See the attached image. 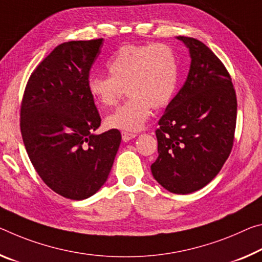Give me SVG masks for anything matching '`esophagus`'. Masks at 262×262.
Instances as JSON below:
<instances>
[{
    "instance_id": "obj_1",
    "label": "esophagus",
    "mask_w": 262,
    "mask_h": 262,
    "mask_svg": "<svg viewBox=\"0 0 262 262\" xmlns=\"http://www.w3.org/2000/svg\"><path fill=\"white\" fill-rule=\"evenodd\" d=\"M121 134H122V140L124 141V142H128V141L134 139L136 136L135 133H128V132H122Z\"/></svg>"
}]
</instances>
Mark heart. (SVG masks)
I'll return each mask as SVG.
<instances>
[{
	"mask_svg": "<svg viewBox=\"0 0 262 262\" xmlns=\"http://www.w3.org/2000/svg\"><path fill=\"white\" fill-rule=\"evenodd\" d=\"M110 76H91L87 91L101 107L115 105L122 89L129 99L110 114L107 127L136 132L150 115L171 101L180 81V59L163 43L123 45L107 61Z\"/></svg>",
	"mask_w": 262,
	"mask_h": 262,
	"instance_id": "obj_1",
	"label": "heart"
}]
</instances>
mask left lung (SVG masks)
<instances>
[{
	"instance_id": "left-lung-1",
	"label": "left lung",
	"mask_w": 262,
	"mask_h": 262,
	"mask_svg": "<svg viewBox=\"0 0 262 262\" xmlns=\"http://www.w3.org/2000/svg\"><path fill=\"white\" fill-rule=\"evenodd\" d=\"M177 38L189 48L190 71L160 119L155 130L159 157L150 168L164 189L185 194L209 184L230 156L236 95L225 65L204 43Z\"/></svg>"
}]
</instances>
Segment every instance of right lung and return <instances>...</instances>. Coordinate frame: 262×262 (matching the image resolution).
Returning a JSON list of instances; mask_svg holds the SVG:
<instances>
[{
    "label": "right lung",
    "mask_w": 262,
    "mask_h": 262,
    "mask_svg": "<svg viewBox=\"0 0 262 262\" xmlns=\"http://www.w3.org/2000/svg\"><path fill=\"white\" fill-rule=\"evenodd\" d=\"M102 38L66 41L40 61L24 90L20 133L29 159L50 189L81 201L108 178L121 142L118 129L95 135L100 114L87 91Z\"/></svg>",
    "instance_id": "1"
}]
</instances>
